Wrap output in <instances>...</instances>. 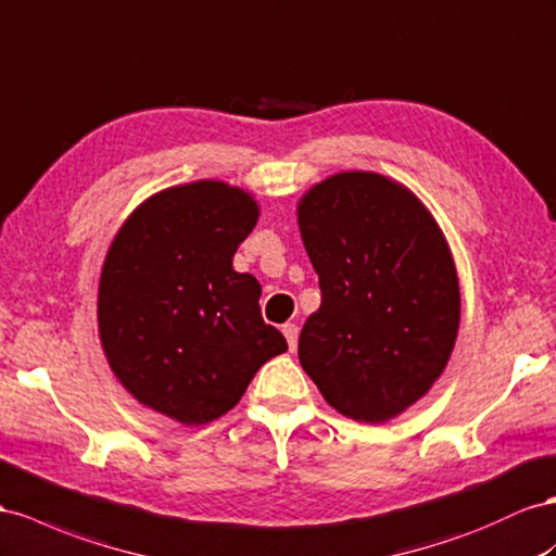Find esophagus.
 <instances>
[{"mask_svg":"<svg viewBox=\"0 0 556 556\" xmlns=\"http://www.w3.org/2000/svg\"><path fill=\"white\" fill-rule=\"evenodd\" d=\"M282 334H285V339H288L290 351H294L296 349V339H299V327L294 323L282 325Z\"/></svg>","mask_w":556,"mask_h":556,"instance_id":"obj_1","label":"esophagus"}]
</instances>
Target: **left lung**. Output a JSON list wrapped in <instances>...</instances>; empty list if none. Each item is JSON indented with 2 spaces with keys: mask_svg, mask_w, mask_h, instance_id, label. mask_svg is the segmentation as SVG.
Instances as JSON below:
<instances>
[{
  "mask_svg": "<svg viewBox=\"0 0 556 556\" xmlns=\"http://www.w3.org/2000/svg\"><path fill=\"white\" fill-rule=\"evenodd\" d=\"M296 219L323 294L299 334V363L329 407L386 424L452 357L460 323L452 250L428 207L379 173L323 179Z\"/></svg>",
  "mask_w": 556,
  "mask_h": 556,
  "instance_id": "1",
  "label": "left lung"
}]
</instances>
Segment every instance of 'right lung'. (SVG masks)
<instances>
[{
    "label": "right lung",
    "instance_id": "right-lung-1",
    "mask_svg": "<svg viewBox=\"0 0 556 556\" xmlns=\"http://www.w3.org/2000/svg\"><path fill=\"white\" fill-rule=\"evenodd\" d=\"M257 217L248 191L201 179L149 197L114 236L98 288L100 343L144 407L210 424L288 351L262 318L257 278L233 271Z\"/></svg>",
    "mask_w": 556,
    "mask_h": 556
}]
</instances>
